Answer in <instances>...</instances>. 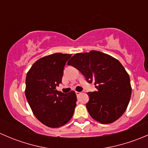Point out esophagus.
<instances>
[{
    "instance_id": "1",
    "label": "esophagus",
    "mask_w": 148,
    "mask_h": 148,
    "mask_svg": "<svg viewBox=\"0 0 148 148\" xmlns=\"http://www.w3.org/2000/svg\"><path fill=\"white\" fill-rule=\"evenodd\" d=\"M80 94H81V92H76V95H77V97L79 96Z\"/></svg>"
}]
</instances>
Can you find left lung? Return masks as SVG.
Returning a JSON list of instances; mask_svg holds the SVG:
<instances>
[{"mask_svg":"<svg viewBox=\"0 0 148 148\" xmlns=\"http://www.w3.org/2000/svg\"><path fill=\"white\" fill-rule=\"evenodd\" d=\"M95 83L97 91L88 92L86 109L94 120L102 124L112 123L123 114L132 93L130 79L117 59L97 51L74 55L68 62Z\"/></svg>","mask_w":148,"mask_h":148,"instance_id":"obj_1","label":"left lung"}]
</instances>
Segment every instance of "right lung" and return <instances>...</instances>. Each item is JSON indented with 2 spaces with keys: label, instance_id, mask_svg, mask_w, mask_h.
Here are the masks:
<instances>
[{
  "label": "right lung",
  "instance_id": "right-lung-1",
  "mask_svg": "<svg viewBox=\"0 0 148 148\" xmlns=\"http://www.w3.org/2000/svg\"><path fill=\"white\" fill-rule=\"evenodd\" d=\"M71 54L56 53L38 59L28 71L26 97L37 119L49 127L63 126L72 117L77 102L74 91L64 94L56 89Z\"/></svg>",
  "mask_w": 148,
  "mask_h": 148
}]
</instances>
